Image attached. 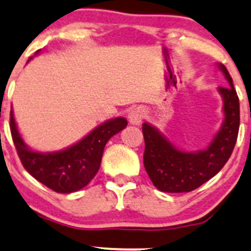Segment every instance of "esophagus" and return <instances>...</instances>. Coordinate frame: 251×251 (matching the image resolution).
<instances>
[{"label":"esophagus","mask_w":251,"mask_h":251,"mask_svg":"<svg viewBox=\"0 0 251 251\" xmlns=\"http://www.w3.org/2000/svg\"><path fill=\"white\" fill-rule=\"evenodd\" d=\"M145 113H146V110L144 107H141V106L133 108V110L129 112V116H128L129 122H130L131 125L139 126L141 123V121L144 120V117H145Z\"/></svg>","instance_id":"34e87169"}]
</instances>
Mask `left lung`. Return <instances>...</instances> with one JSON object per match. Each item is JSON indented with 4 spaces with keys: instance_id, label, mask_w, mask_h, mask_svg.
Masks as SVG:
<instances>
[{
    "instance_id": "8db88e82",
    "label": "left lung",
    "mask_w": 251,
    "mask_h": 251,
    "mask_svg": "<svg viewBox=\"0 0 251 251\" xmlns=\"http://www.w3.org/2000/svg\"><path fill=\"white\" fill-rule=\"evenodd\" d=\"M218 67L229 85L218 88L223 98L225 122L207 149L184 152L152 126L143 125L144 166L151 182L161 192L188 193L197 189L217 175L232 155L239 131V99L227 68L223 64Z\"/></svg>"
}]
</instances>
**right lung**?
Masks as SVG:
<instances>
[{
	"instance_id": "add662e5",
	"label": "right lung",
	"mask_w": 251,
	"mask_h": 251,
	"mask_svg": "<svg viewBox=\"0 0 251 251\" xmlns=\"http://www.w3.org/2000/svg\"><path fill=\"white\" fill-rule=\"evenodd\" d=\"M126 125L128 122L122 117L107 121L71 148L44 153L30 150L25 145L12 111L9 118L12 139L22 165L36 180L53 192L63 194L76 192L90 183L100 168L106 143Z\"/></svg>"
}]
</instances>
